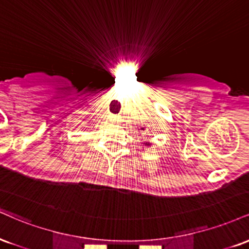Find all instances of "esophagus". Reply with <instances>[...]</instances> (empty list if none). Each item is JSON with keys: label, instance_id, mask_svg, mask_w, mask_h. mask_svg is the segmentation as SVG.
Returning <instances> with one entry per match:
<instances>
[{"label": "esophagus", "instance_id": "obj_1", "mask_svg": "<svg viewBox=\"0 0 249 249\" xmlns=\"http://www.w3.org/2000/svg\"><path fill=\"white\" fill-rule=\"evenodd\" d=\"M113 121L118 122L119 121V116H113Z\"/></svg>", "mask_w": 249, "mask_h": 249}]
</instances>
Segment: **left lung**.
<instances>
[{
    "instance_id": "8db88e82",
    "label": "left lung",
    "mask_w": 249,
    "mask_h": 249,
    "mask_svg": "<svg viewBox=\"0 0 249 249\" xmlns=\"http://www.w3.org/2000/svg\"><path fill=\"white\" fill-rule=\"evenodd\" d=\"M142 130H145V127H142ZM142 144H144L145 146H148V147H150L151 145H152V142H142Z\"/></svg>"
}]
</instances>
